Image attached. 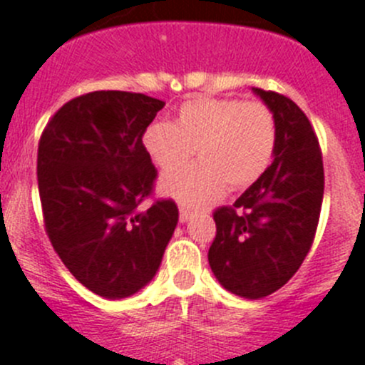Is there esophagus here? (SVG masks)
<instances>
[{"label":"esophagus","mask_w":365,"mask_h":365,"mask_svg":"<svg viewBox=\"0 0 365 365\" xmlns=\"http://www.w3.org/2000/svg\"><path fill=\"white\" fill-rule=\"evenodd\" d=\"M192 217H194L192 210L185 209V207H182V209H180V223H187V221L192 220Z\"/></svg>","instance_id":"1"}]
</instances>
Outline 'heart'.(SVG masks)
I'll use <instances>...</instances> for the list:
<instances>
[{"label":"heart","mask_w":365,"mask_h":365,"mask_svg":"<svg viewBox=\"0 0 365 365\" xmlns=\"http://www.w3.org/2000/svg\"><path fill=\"white\" fill-rule=\"evenodd\" d=\"M277 145L274 113L261 102L192 97L182 102L171 122L155 120L142 133V148L162 171L183 165L194 148L200 162L167 173L165 196L187 207L221 198L229 183L247 189L267 173Z\"/></svg>","instance_id":"b5f03b06"}]
</instances>
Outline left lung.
Listing matches in <instances>:
<instances>
[{
    "label": "left lung",
    "instance_id": "8db88e82",
    "mask_svg": "<svg viewBox=\"0 0 365 365\" xmlns=\"http://www.w3.org/2000/svg\"><path fill=\"white\" fill-rule=\"evenodd\" d=\"M277 124L274 162L232 207L214 212L209 264L225 290L263 299L294 277L312 248L324 194L317 135L292 98L252 88Z\"/></svg>",
    "mask_w": 365,
    "mask_h": 365
}]
</instances>
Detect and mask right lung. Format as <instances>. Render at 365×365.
I'll list each match as a JSON object with an SVG mask.
<instances>
[{"instance_id": "add662e5", "label": "right lung", "mask_w": 365, "mask_h": 365, "mask_svg": "<svg viewBox=\"0 0 365 365\" xmlns=\"http://www.w3.org/2000/svg\"><path fill=\"white\" fill-rule=\"evenodd\" d=\"M163 106L144 93L91 91L66 102L41 135L37 183L50 243L81 284L111 301L155 277L178 223L173 200L138 210L156 180L142 133Z\"/></svg>"}]
</instances>
